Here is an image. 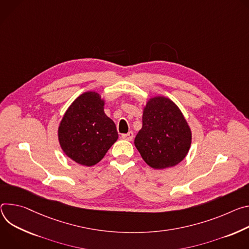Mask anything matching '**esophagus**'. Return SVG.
<instances>
[{
  "mask_svg": "<svg viewBox=\"0 0 249 249\" xmlns=\"http://www.w3.org/2000/svg\"><path fill=\"white\" fill-rule=\"evenodd\" d=\"M133 137H134V135H133L132 131H128L127 133H124V134L122 135V139L123 140H125V141H128V142L132 141Z\"/></svg>",
  "mask_w": 249,
  "mask_h": 249,
  "instance_id": "esophagus-1",
  "label": "esophagus"
}]
</instances>
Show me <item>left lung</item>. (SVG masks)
<instances>
[{
    "label": "left lung",
    "mask_w": 249,
    "mask_h": 249,
    "mask_svg": "<svg viewBox=\"0 0 249 249\" xmlns=\"http://www.w3.org/2000/svg\"><path fill=\"white\" fill-rule=\"evenodd\" d=\"M191 143L192 131L179 107L167 97L149 98L134 139L145 163L158 170L174 167L187 156Z\"/></svg>",
    "instance_id": "obj_1"
}]
</instances>
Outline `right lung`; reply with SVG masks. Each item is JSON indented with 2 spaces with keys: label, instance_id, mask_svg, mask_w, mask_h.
<instances>
[{
  "label": "right lung",
  "instance_id": "add662e5",
  "mask_svg": "<svg viewBox=\"0 0 249 249\" xmlns=\"http://www.w3.org/2000/svg\"><path fill=\"white\" fill-rule=\"evenodd\" d=\"M105 104L98 92H84L68 107L59 124L62 151L83 166L100 162L119 139L115 123L104 112Z\"/></svg>",
  "mask_w": 249,
  "mask_h": 249
}]
</instances>
